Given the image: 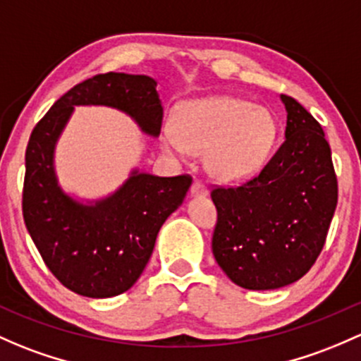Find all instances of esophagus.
I'll list each match as a JSON object with an SVG mask.
<instances>
[{
    "label": "esophagus",
    "mask_w": 361,
    "mask_h": 361,
    "mask_svg": "<svg viewBox=\"0 0 361 361\" xmlns=\"http://www.w3.org/2000/svg\"><path fill=\"white\" fill-rule=\"evenodd\" d=\"M190 193L192 195H207V187L202 183V181L195 180L190 187Z\"/></svg>",
    "instance_id": "obj_1"
}]
</instances>
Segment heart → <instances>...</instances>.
Masks as SVG:
<instances>
[{
    "label": "heart",
    "mask_w": 361,
    "mask_h": 361,
    "mask_svg": "<svg viewBox=\"0 0 361 361\" xmlns=\"http://www.w3.org/2000/svg\"><path fill=\"white\" fill-rule=\"evenodd\" d=\"M276 138L270 111L230 97L188 102L174 116V131L162 135L169 152L207 154L214 176L226 181L254 176Z\"/></svg>",
    "instance_id": "1"
}]
</instances>
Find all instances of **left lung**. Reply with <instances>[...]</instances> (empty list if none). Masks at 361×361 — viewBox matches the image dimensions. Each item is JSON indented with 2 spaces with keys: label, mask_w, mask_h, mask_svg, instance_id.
I'll return each mask as SVG.
<instances>
[{
  "label": "left lung",
  "mask_w": 361,
  "mask_h": 361,
  "mask_svg": "<svg viewBox=\"0 0 361 361\" xmlns=\"http://www.w3.org/2000/svg\"><path fill=\"white\" fill-rule=\"evenodd\" d=\"M286 140L259 173L218 187L212 254L237 286L268 290L310 271L325 245L337 206V176L320 123L292 97Z\"/></svg>",
  "instance_id": "obj_1"
}]
</instances>
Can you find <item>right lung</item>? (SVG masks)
Listing matches in <instances>:
<instances>
[{
  "instance_id": "1",
  "label": "right lung",
  "mask_w": 361,
  "mask_h": 361,
  "mask_svg": "<svg viewBox=\"0 0 361 361\" xmlns=\"http://www.w3.org/2000/svg\"><path fill=\"white\" fill-rule=\"evenodd\" d=\"M149 75L97 74L53 104L25 150L22 212L34 245L62 286L86 298L119 295L140 279L162 223L183 202L190 174L161 178L135 171L114 195L82 206L60 190L53 149L74 105H109L159 136L162 105Z\"/></svg>"
}]
</instances>
